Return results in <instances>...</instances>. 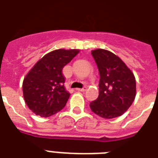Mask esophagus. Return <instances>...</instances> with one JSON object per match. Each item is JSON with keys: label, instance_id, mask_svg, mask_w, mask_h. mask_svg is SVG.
Returning <instances> with one entry per match:
<instances>
[{"label": "esophagus", "instance_id": "obj_1", "mask_svg": "<svg viewBox=\"0 0 158 158\" xmlns=\"http://www.w3.org/2000/svg\"><path fill=\"white\" fill-rule=\"evenodd\" d=\"M77 90L81 91V92H85V91L86 90V87H84V88L82 89H77Z\"/></svg>", "mask_w": 158, "mask_h": 158}]
</instances>
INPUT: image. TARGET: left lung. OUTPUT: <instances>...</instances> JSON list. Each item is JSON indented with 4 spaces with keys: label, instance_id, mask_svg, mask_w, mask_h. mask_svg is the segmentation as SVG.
<instances>
[{
    "label": "left lung",
    "instance_id": "8db88e82",
    "mask_svg": "<svg viewBox=\"0 0 158 158\" xmlns=\"http://www.w3.org/2000/svg\"><path fill=\"white\" fill-rule=\"evenodd\" d=\"M91 54L99 71V95L90 102L94 113L104 118L120 116L135 100L136 85L133 73L111 52L95 49Z\"/></svg>",
    "mask_w": 158,
    "mask_h": 158
}]
</instances>
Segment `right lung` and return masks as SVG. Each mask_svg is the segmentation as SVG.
I'll return each mask as SVG.
<instances>
[{"label": "right lung", "instance_id": "obj_1", "mask_svg": "<svg viewBox=\"0 0 158 158\" xmlns=\"http://www.w3.org/2000/svg\"><path fill=\"white\" fill-rule=\"evenodd\" d=\"M78 49H57L41 58L26 75L23 98L36 115L50 117L61 110L70 94L64 87L62 70L79 53Z\"/></svg>", "mask_w": 158, "mask_h": 158}]
</instances>
